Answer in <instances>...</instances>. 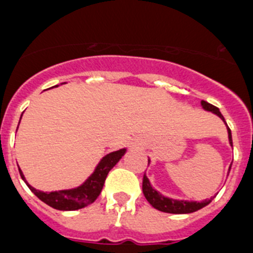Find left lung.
<instances>
[{
    "label": "left lung",
    "mask_w": 253,
    "mask_h": 253,
    "mask_svg": "<svg viewBox=\"0 0 253 253\" xmlns=\"http://www.w3.org/2000/svg\"><path fill=\"white\" fill-rule=\"evenodd\" d=\"M202 107H203L204 111H208V112L214 113L217 115L218 117L222 120L227 126V122L224 120V117L222 116L220 111L218 110L217 107L213 106V104L208 103L206 101L200 102ZM227 131H228V140H229V145L233 146V143H232V133L229 127L227 126ZM149 164H150V159H149ZM231 166L232 164L229 165L228 169V174L231 171ZM142 192L145 198L147 199L150 204L154 207L155 209H158V211H165V213H172V214H186V213H193V211H197L199 209L204 208L206 206H208L209 203L211 202L213 198L211 199H206L202 200V202H194V200H180V199H172V198L165 197V195L161 194L160 192H158L156 189L152 188L151 183L147 179L146 175H143V180H142Z\"/></svg>",
    "instance_id": "8db88e82"
}]
</instances>
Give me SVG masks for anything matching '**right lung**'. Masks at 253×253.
I'll return each mask as SVG.
<instances>
[{
    "label": "right lung",
    "instance_id": "1",
    "mask_svg": "<svg viewBox=\"0 0 253 253\" xmlns=\"http://www.w3.org/2000/svg\"><path fill=\"white\" fill-rule=\"evenodd\" d=\"M55 87H58V85H55ZM126 151L127 149H120L117 151L107 154L106 156L101 159L98 165L95 166L94 171L83 184H81L77 188L63 189V190H58V192L47 193L38 190V189H35L27 183L21 169L19 170L22 180L27 184L31 192L39 199L42 200L45 204H47V206L54 209H58V211H77V209L89 206L98 198L104 185V181H106L107 175H108V172H110L113 166L121 160V158L126 154Z\"/></svg>",
    "mask_w": 253,
    "mask_h": 253
}]
</instances>
